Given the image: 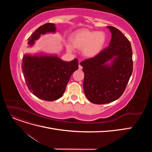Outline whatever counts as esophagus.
<instances>
[{"label": "esophagus", "mask_w": 152, "mask_h": 152, "mask_svg": "<svg viewBox=\"0 0 152 152\" xmlns=\"http://www.w3.org/2000/svg\"><path fill=\"white\" fill-rule=\"evenodd\" d=\"M79 70H82V66L80 65V64L79 65Z\"/></svg>", "instance_id": "34e87169"}]
</instances>
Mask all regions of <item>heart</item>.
Returning <instances> with one entry per match:
<instances>
[{
	"label": "heart",
	"mask_w": 152,
	"mask_h": 152,
	"mask_svg": "<svg viewBox=\"0 0 152 152\" xmlns=\"http://www.w3.org/2000/svg\"><path fill=\"white\" fill-rule=\"evenodd\" d=\"M106 35L102 31L79 30L73 33L70 40L72 46L82 49V53L87 58H93L103 49L106 42ZM70 45H66L68 51L72 52Z\"/></svg>",
	"instance_id": "obj_1"
}]
</instances>
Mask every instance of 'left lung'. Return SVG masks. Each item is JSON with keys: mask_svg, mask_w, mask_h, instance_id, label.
<instances>
[{"mask_svg": "<svg viewBox=\"0 0 152 152\" xmlns=\"http://www.w3.org/2000/svg\"><path fill=\"white\" fill-rule=\"evenodd\" d=\"M107 28L112 33L109 46L80 63L84 73V93L91 103L98 104L120 98L133 70L130 42L117 28L112 26Z\"/></svg>", "mask_w": 152, "mask_h": 152, "instance_id": "obj_1", "label": "left lung"}]
</instances>
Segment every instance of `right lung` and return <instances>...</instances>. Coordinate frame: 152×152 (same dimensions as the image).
<instances>
[{
    "mask_svg": "<svg viewBox=\"0 0 152 152\" xmlns=\"http://www.w3.org/2000/svg\"><path fill=\"white\" fill-rule=\"evenodd\" d=\"M54 23H45L37 29L28 39L29 46H33L35 41L41 35L55 33ZM77 58L65 61L56 55L42 53L24 54L21 68L26 84L29 90L37 97L53 102L63 96L73 73L79 68Z\"/></svg>",
    "mask_w": 152,
    "mask_h": 152,
    "instance_id": "right-lung-1",
    "label": "right lung"
}]
</instances>
